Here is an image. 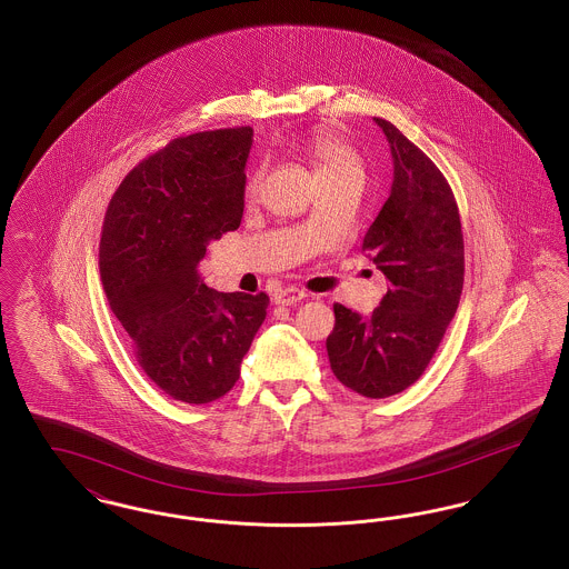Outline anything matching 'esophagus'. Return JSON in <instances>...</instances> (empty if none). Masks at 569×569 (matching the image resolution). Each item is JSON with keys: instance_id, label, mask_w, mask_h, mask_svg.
I'll return each mask as SVG.
<instances>
[{"instance_id": "obj_1", "label": "esophagus", "mask_w": 569, "mask_h": 569, "mask_svg": "<svg viewBox=\"0 0 569 569\" xmlns=\"http://www.w3.org/2000/svg\"><path fill=\"white\" fill-rule=\"evenodd\" d=\"M302 298H307V292L305 290H300V288H283V290H279V292H274V305H295L298 300H302Z\"/></svg>"}]
</instances>
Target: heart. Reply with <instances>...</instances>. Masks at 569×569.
<instances>
[{"label": "heart", "instance_id": "heart-1", "mask_svg": "<svg viewBox=\"0 0 569 569\" xmlns=\"http://www.w3.org/2000/svg\"><path fill=\"white\" fill-rule=\"evenodd\" d=\"M307 162L311 163L313 179L320 188L337 183L362 186L365 166L352 144H348L335 130H316L307 136L300 147ZM260 183V170L251 172L244 183V198H253Z\"/></svg>", "mask_w": 569, "mask_h": 569}]
</instances>
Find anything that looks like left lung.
I'll use <instances>...</instances> for the list:
<instances>
[{"instance_id": "obj_1", "label": "left lung", "mask_w": 569, "mask_h": 569, "mask_svg": "<svg viewBox=\"0 0 569 569\" xmlns=\"http://www.w3.org/2000/svg\"><path fill=\"white\" fill-rule=\"evenodd\" d=\"M390 144V196L365 234L362 251L390 281L371 318L335 302L326 339L330 369L353 392L386 399L425 373L452 322L465 274L455 193L441 170L390 121L376 117Z\"/></svg>"}]
</instances>
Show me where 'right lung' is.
Wrapping results in <instances>:
<instances>
[{
  "label": "right lung",
  "mask_w": 569,
  "mask_h": 569,
  "mask_svg": "<svg viewBox=\"0 0 569 569\" xmlns=\"http://www.w3.org/2000/svg\"><path fill=\"white\" fill-rule=\"evenodd\" d=\"M251 128L170 140L112 193L100 277L140 369L168 397L202 406L232 390L269 297L217 292L198 262L241 226Z\"/></svg>",
  "instance_id": "obj_1"
}]
</instances>
